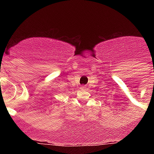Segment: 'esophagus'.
Returning <instances> with one entry per match:
<instances>
[{
	"instance_id": "1",
	"label": "esophagus",
	"mask_w": 154,
	"mask_h": 154,
	"mask_svg": "<svg viewBox=\"0 0 154 154\" xmlns=\"http://www.w3.org/2000/svg\"><path fill=\"white\" fill-rule=\"evenodd\" d=\"M82 90H86V87H85V85H83V86L81 87Z\"/></svg>"
}]
</instances>
